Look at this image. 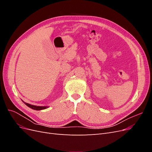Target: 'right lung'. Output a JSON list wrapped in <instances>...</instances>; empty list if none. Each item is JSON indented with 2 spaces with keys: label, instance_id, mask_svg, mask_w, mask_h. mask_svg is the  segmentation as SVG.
<instances>
[{
  "label": "right lung",
  "instance_id": "add662e5",
  "mask_svg": "<svg viewBox=\"0 0 152 152\" xmlns=\"http://www.w3.org/2000/svg\"><path fill=\"white\" fill-rule=\"evenodd\" d=\"M25 103V102H24ZM25 104L28 106V107L34 109V110H44V109H45V108H48V107H39V106H35V105H32V104H28L27 103H25Z\"/></svg>",
  "mask_w": 152,
  "mask_h": 152
}]
</instances>
